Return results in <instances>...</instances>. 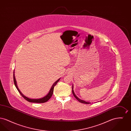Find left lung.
<instances>
[{
    "label": "left lung",
    "mask_w": 131,
    "mask_h": 131,
    "mask_svg": "<svg viewBox=\"0 0 131 131\" xmlns=\"http://www.w3.org/2000/svg\"><path fill=\"white\" fill-rule=\"evenodd\" d=\"M72 93H73V94L74 95V97H75V98L77 99V100H78V101H79L80 103H83V104H90V103H91L90 102H88L84 101H83V100H81V99H79V98H78V97H77V96L75 95V93H74V90H73V86H72Z\"/></svg>",
    "instance_id": "left-lung-1"
}]
</instances>
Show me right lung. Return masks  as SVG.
Segmentation results:
<instances>
[{
	"label": "right lung",
	"mask_w": 131,
	"mask_h": 131,
	"mask_svg": "<svg viewBox=\"0 0 131 131\" xmlns=\"http://www.w3.org/2000/svg\"><path fill=\"white\" fill-rule=\"evenodd\" d=\"M13 79H14V84H15V85L16 87L17 88V90H18L19 93H20V94L22 96V97L25 99V100L29 102H32V103H45L46 102H47L48 100L50 99V98L51 97L52 94H53V89H54V87L56 86V83L59 81V79H58L57 81H56L52 85V87H51V89H50V92L49 93H48V94L45 97H44L42 98H41V99H30V98H28L26 97H25V96H24L23 94L21 93V92L19 91V90L18 87V86L17 85V82L16 81V79H15V74H14H14H13Z\"/></svg>",
	"instance_id": "right-lung-1"
}]
</instances>
